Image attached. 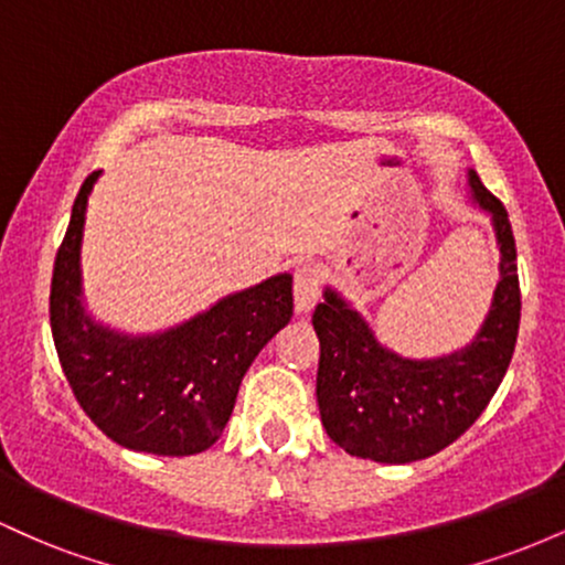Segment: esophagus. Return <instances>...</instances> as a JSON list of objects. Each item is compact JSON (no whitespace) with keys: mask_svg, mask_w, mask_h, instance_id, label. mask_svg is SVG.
I'll return each mask as SVG.
<instances>
[{"mask_svg":"<svg viewBox=\"0 0 565 565\" xmlns=\"http://www.w3.org/2000/svg\"><path fill=\"white\" fill-rule=\"evenodd\" d=\"M319 281L321 274L316 265H300L295 274V308L297 313H310L319 302Z\"/></svg>","mask_w":565,"mask_h":565,"instance_id":"34e87169","label":"esophagus"}]
</instances>
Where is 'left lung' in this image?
Here are the masks:
<instances>
[{"instance_id":"1","label":"left lung","mask_w":565,"mask_h":565,"mask_svg":"<svg viewBox=\"0 0 565 565\" xmlns=\"http://www.w3.org/2000/svg\"><path fill=\"white\" fill-rule=\"evenodd\" d=\"M468 196L486 212L499 246V281L489 313L465 348L408 359L382 345L359 308L323 287L313 329L321 342V423L340 449L382 465H408L454 444L481 417L508 372L521 323L515 238L508 210L468 170Z\"/></svg>"}]
</instances>
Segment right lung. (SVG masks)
<instances>
[{
  "label": "right lung",
  "mask_w": 565,
  "mask_h": 565,
  "mask_svg": "<svg viewBox=\"0 0 565 565\" xmlns=\"http://www.w3.org/2000/svg\"><path fill=\"white\" fill-rule=\"evenodd\" d=\"M93 172L79 188L55 257L50 323L57 359L87 417L132 451L188 457L223 436L246 369L291 319V276L220 297L191 319L132 334L87 310L84 220Z\"/></svg>",
  "instance_id": "right-lung-1"
}]
</instances>
